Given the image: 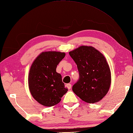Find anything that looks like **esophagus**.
<instances>
[{"label": "esophagus", "mask_w": 133, "mask_h": 133, "mask_svg": "<svg viewBox=\"0 0 133 133\" xmlns=\"http://www.w3.org/2000/svg\"><path fill=\"white\" fill-rule=\"evenodd\" d=\"M66 87H67V88H68L69 90H70V89L71 88V84H66Z\"/></svg>", "instance_id": "obj_1"}]
</instances>
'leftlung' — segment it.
<instances>
[{"mask_svg":"<svg viewBox=\"0 0 133 133\" xmlns=\"http://www.w3.org/2000/svg\"><path fill=\"white\" fill-rule=\"evenodd\" d=\"M76 63L79 79L72 88L84 102L96 103L107 95L111 84L109 66L103 54L92 46H81L69 52Z\"/></svg>","mask_w":133,"mask_h":133,"instance_id":"8db88e82","label":"left lung"}]
</instances>
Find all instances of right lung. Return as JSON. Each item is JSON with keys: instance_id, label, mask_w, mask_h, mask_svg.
I'll return each mask as SVG.
<instances>
[{"instance_id": "add662e5", "label": "right lung", "mask_w": 133, "mask_h": 133, "mask_svg": "<svg viewBox=\"0 0 133 133\" xmlns=\"http://www.w3.org/2000/svg\"><path fill=\"white\" fill-rule=\"evenodd\" d=\"M65 53L42 52L35 59L28 74V86L33 98L40 104L52 107L61 101L68 89L65 88L57 66L64 58Z\"/></svg>"}]
</instances>
